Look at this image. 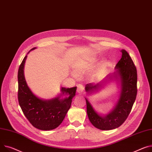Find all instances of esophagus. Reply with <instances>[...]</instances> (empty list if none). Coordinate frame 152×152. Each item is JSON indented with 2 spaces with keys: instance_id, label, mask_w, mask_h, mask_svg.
<instances>
[{
  "instance_id": "obj_1",
  "label": "esophagus",
  "mask_w": 152,
  "mask_h": 152,
  "mask_svg": "<svg viewBox=\"0 0 152 152\" xmlns=\"http://www.w3.org/2000/svg\"><path fill=\"white\" fill-rule=\"evenodd\" d=\"M83 91H84V87H83V85L78 84L77 86V92L78 94H80V93H82Z\"/></svg>"
}]
</instances>
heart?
I'll return each instance as SVG.
<instances>
[{"mask_svg":"<svg viewBox=\"0 0 152 152\" xmlns=\"http://www.w3.org/2000/svg\"><path fill=\"white\" fill-rule=\"evenodd\" d=\"M96 64L97 61L95 58L80 60V61H79L74 65V70L75 72H76L78 74H84L94 68ZM72 75L73 76L76 77V75L75 73H73ZM98 76L99 72H97L92 75L91 77L94 79L95 78H97Z\"/></svg>","mask_w":152,"mask_h":152,"instance_id":"1","label":"heart"}]
</instances>
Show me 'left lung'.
I'll list each match as a JSON object with an SVG mask.
<instances>
[{
	"instance_id": "left-lung-1",
	"label": "left lung",
	"mask_w": 152,
	"mask_h": 152,
	"mask_svg": "<svg viewBox=\"0 0 152 152\" xmlns=\"http://www.w3.org/2000/svg\"><path fill=\"white\" fill-rule=\"evenodd\" d=\"M122 58L115 65L116 72L113 75H109L103 80L95 85L89 83L86 85L87 93L93 94L103 87L104 84L116 79L120 86L118 102L113 109L107 115L98 114L89 101L86 98L87 113L90 122L95 127L102 130H110L122 125L128 116L137 95V70L132 59L125 50H121Z\"/></svg>"
}]
</instances>
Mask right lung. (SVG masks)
<instances>
[{
	"label": "right lung",
	"mask_w": 152,
	"mask_h": 152,
	"mask_svg": "<svg viewBox=\"0 0 152 152\" xmlns=\"http://www.w3.org/2000/svg\"><path fill=\"white\" fill-rule=\"evenodd\" d=\"M35 49L36 48L30 50ZM27 57L24 58L18 69V96L19 106L24 115L35 128L44 131L54 129L63 122L76 95L77 87H62L61 94L50 99L38 98L30 89L25 79L24 68ZM64 96H66L65 98H63Z\"/></svg>",
	"instance_id": "obj_1"
}]
</instances>
